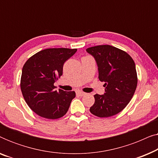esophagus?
I'll return each instance as SVG.
<instances>
[{"label":"esophagus","instance_id":"34e87169","mask_svg":"<svg viewBox=\"0 0 158 158\" xmlns=\"http://www.w3.org/2000/svg\"><path fill=\"white\" fill-rule=\"evenodd\" d=\"M77 95H78V96H85V93L82 92V91H77Z\"/></svg>","mask_w":158,"mask_h":158}]
</instances>
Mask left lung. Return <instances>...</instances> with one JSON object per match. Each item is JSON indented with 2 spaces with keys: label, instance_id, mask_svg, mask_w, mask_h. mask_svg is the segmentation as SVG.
Returning a JSON list of instances; mask_svg holds the SVG:
<instances>
[{
  "label": "left lung",
  "instance_id": "8db88e82",
  "mask_svg": "<svg viewBox=\"0 0 158 158\" xmlns=\"http://www.w3.org/2000/svg\"><path fill=\"white\" fill-rule=\"evenodd\" d=\"M98 67V78L105 82L106 93L96 94L90 113L110 117L122 111L131 101L137 85L135 63L125 51L111 45H98L86 49Z\"/></svg>",
  "mask_w": 158,
  "mask_h": 158
}]
</instances>
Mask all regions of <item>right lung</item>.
<instances>
[{"label": "right lung", "mask_w": 158, "mask_h": 158, "mask_svg": "<svg viewBox=\"0 0 158 158\" xmlns=\"http://www.w3.org/2000/svg\"><path fill=\"white\" fill-rule=\"evenodd\" d=\"M77 49L49 48L32 55L23 64L21 90L30 109L41 117L61 118L68 111L75 91L55 90L54 83L62 75L63 64Z\"/></svg>", "instance_id": "right-lung-1"}]
</instances>
